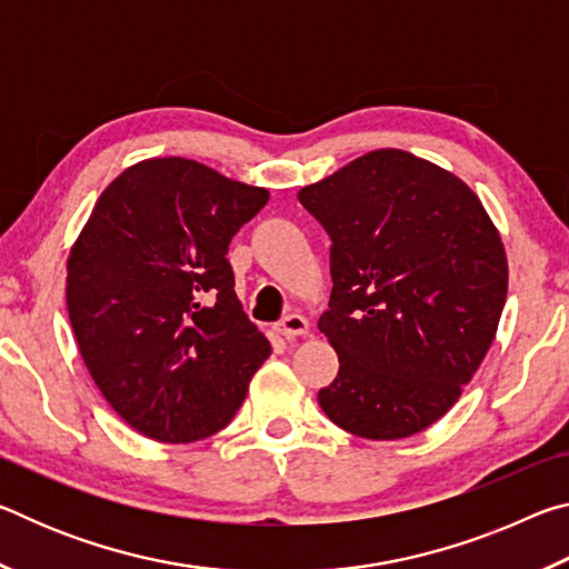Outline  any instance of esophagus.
I'll return each instance as SVG.
<instances>
[{
	"instance_id": "34e87169",
	"label": "esophagus",
	"mask_w": 569,
	"mask_h": 569,
	"mask_svg": "<svg viewBox=\"0 0 569 569\" xmlns=\"http://www.w3.org/2000/svg\"><path fill=\"white\" fill-rule=\"evenodd\" d=\"M276 331L286 336V339H296V336H306L308 333V321L301 313H288L286 319L276 326Z\"/></svg>"
}]
</instances>
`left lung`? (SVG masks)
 <instances>
[{
	"instance_id": "8db88e82",
	"label": "left lung",
	"mask_w": 569,
	"mask_h": 569,
	"mask_svg": "<svg viewBox=\"0 0 569 569\" xmlns=\"http://www.w3.org/2000/svg\"><path fill=\"white\" fill-rule=\"evenodd\" d=\"M331 238L319 331L339 377L319 391L336 427L403 439L455 407L495 341L502 238L467 182L403 150H373L298 192Z\"/></svg>"
}]
</instances>
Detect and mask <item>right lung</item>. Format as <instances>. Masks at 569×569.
I'll use <instances>...</instances> for the list:
<instances>
[{"mask_svg":"<svg viewBox=\"0 0 569 569\" xmlns=\"http://www.w3.org/2000/svg\"><path fill=\"white\" fill-rule=\"evenodd\" d=\"M268 190L186 158L114 178L67 258L77 346L110 407L156 441L228 427L271 343L236 296L228 246Z\"/></svg>","mask_w":569,"mask_h":569,"instance_id":"obj_1","label":"right lung"}]
</instances>
